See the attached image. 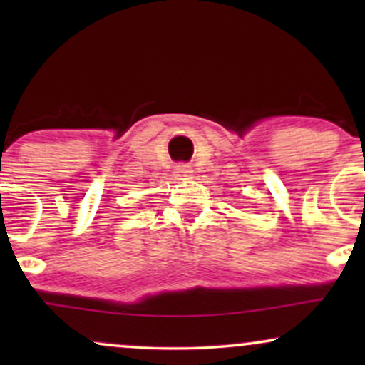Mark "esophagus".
Masks as SVG:
<instances>
[{"mask_svg":"<svg viewBox=\"0 0 365 365\" xmlns=\"http://www.w3.org/2000/svg\"><path fill=\"white\" fill-rule=\"evenodd\" d=\"M190 175H192V166H188V165H180L178 168H177V177L185 178V177H190Z\"/></svg>","mask_w":365,"mask_h":365,"instance_id":"1","label":"esophagus"}]
</instances>
